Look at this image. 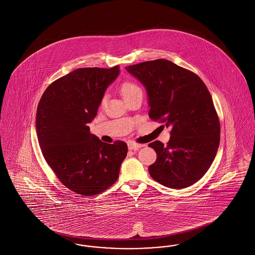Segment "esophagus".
<instances>
[{
	"label": "esophagus",
	"instance_id": "obj_1",
	"mask_svg": "<svg viewBox=\"0 0 255 255\" xmlns=\"http://www.w3.org/2000/svg\"><path fill=\"white\" fill-rule=\"evenodd\" d=\"M143 147V144H136V143H129L128 148L129 150H138L139 148Z\"/></svg>",
	"mask_w": 255,
	"mask_h": 255
}]
</instances>
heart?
Here are the masks:
<instances>
[{"instance_id": "heart-1", "label": "heart", "mask_w": 255, "mask_h": 255, "mask_svg": "<svg viewBox=\"0 0 255 255\" xmlns=\"http://www.w3.org/2000/svg\"><path fill=\"white\" fill-rule=\"evenodd\" d=\"M137 93H141V89L133 82H125L122 84V94L125 100L133 97V95H135ZM105 100H106V97H104L102 99V103H104Z\"/></svg>"}]
</instances>
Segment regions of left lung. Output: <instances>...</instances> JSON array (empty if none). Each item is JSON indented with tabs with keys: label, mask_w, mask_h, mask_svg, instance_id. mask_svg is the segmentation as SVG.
<instances>
[{
	"label": "left lung",
	"mask_w": 255,
	"mask_h": 255,
	"mask_svg": "<svg viewBox=\"0 0 255 255\" xmlns=\"http://www.w3.org/2000/svg\"><path fill=\"white\" fill-rule=\"evenodd\" d=\"M145 88L149 117L171 128L167 145L151 142L157 160L150 176L160 184L182 189L209 169L220 143V122L213 100L195 73L165 59L126 67Z\"/></svg>",
	"instance_id": "obj_1"
}]
</instances>
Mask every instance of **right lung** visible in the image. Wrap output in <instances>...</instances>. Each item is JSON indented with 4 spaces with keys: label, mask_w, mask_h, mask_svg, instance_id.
<instances>
[{
    "label": "right lung",
    "mask_w": 255,
    "mask_h": 255,
    "mask_svg": "<svg viewBox=\"0 0 255 255\" xmlns=\"http://www.w3.org/2000/svg\"><path fill=\"white\" fill-rule=\"evenodd\" d=\"M111 69L82 68L47 88L36 113V131L43 156L57 178L77 194H99L117 182L128 147L101 141L91 133L104 94L120 75Z\"/></svg>",
    "instance_id": "obj_1"
}]
</instances>
